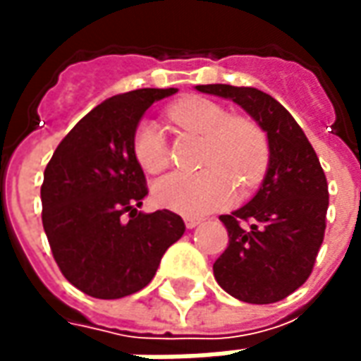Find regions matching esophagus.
I'll use <instances>...</instances> for the list:
<instances>
[{
  "instance_id": "obj_1",
  "label": "esophagus",
  "mask_w": 361,
  "mask_h": 361,
  "mask_svg": "<svg viewBox=\"0 0 361 361\" xmlns=\"http://www.w3.org/2000/svg\"><path fill=\"white\" fill-rule=\"evenodd\" d=\"M199 224H201V219H185V228H189V230H193Z\"/></svg>"
}]
</instances>
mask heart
<instances>
[{
  "mask_svg": "<svg viewBox=\"0 0 361 361\" xmlns=\"http://www.w3.org/2000/svg\"><path fill=\"white\" fill-rule=\"evenodd\" d=\"M170 118L185 129L207 135L203 166L195 173L173 172L152 188L154 203L185 216H201L232 203L234 185L250 191L263 180L269 166V137L255 119L230 116L209 98H185L170 108ZM131 150L145 172L168 166V149L160 127L142 119L135 127Z\"/></svg>",
  "mask_w": 361,
  "mask_h": 361,
  "instance_id": "1",
  "label": "heart"
}]
</instances>
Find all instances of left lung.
Masks as SVG:
<instances>
[{
  "instance_id": "8db88e82",
  "label": "left lung",
  "mask_w": 361,
  "mask_h": 361,
  "mask_svg": "<svg viewBox=\"0 0 361 361\" xmlns=\"http://www.w3.org/2000/svg\"><path fill=\"white\" fill-rule=\"evenodd\" d=\"M195 89L242 106L265 129L271 147L265 180L255 197L220 216L230 240L212 265L214 279L242 302H280L310 279L325 238V172L302 127L271 94L232 85Z\"/></svg>"
}]
</instances>
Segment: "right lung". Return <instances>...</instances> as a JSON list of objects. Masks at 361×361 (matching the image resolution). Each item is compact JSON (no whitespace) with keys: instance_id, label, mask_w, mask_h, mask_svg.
Masks as SVG:
<instances>
[{"instance_id":"obj_1","label":"right lung","mask_w":361,"mask_h":361,"mask_svg":"<svg viewBox=\"0 0 361 361\" xmlns=\"http://www.w3.org/2000/svg\"><path fill=\"white\" fill-rule=\"evenodd\" d=\"M178 89H139L90 110L44 170L42 224L59 271L100 300L139 292L185 232L172 211L141 212L147 180L131 150L135 127Z\"/></svg>"}]
</instances>
